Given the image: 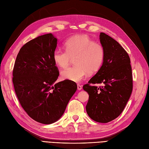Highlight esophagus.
<instances>
[{
  "label": "esophagus",
  "mask_w": 149,
  "mask_h": 149,
  "mask_svg": "<svg viewBox=\"0 0 149 149\" xmlns=\"http://www.w3.org/2000/svg\"><path fill=\"white\" fill-rule=\"evenodd\" d=\"M82 89V87L81 85L80 84H77V89L78 90H81Z\"/></svg>",
  "instance_id": "esophagus-1"
}]
</instances>
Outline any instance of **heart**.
<instances>
[{
  "label": "heart",
  "mask_w": 149,
  "mask_h": 149,
  "mask_svg": "<svg viewBox=\"0 0 149 149\" xmlns=\"http://www.w3.org/2000/svg\"><path fill=\"white\" fill-rule=\"evenodd\" d=\"M65 51L57 49L53 53V59L57 67L65 68L74 58V67L61 72L63 80L79 82L89 72L93 74L100 69L104 60V49L100 43L94 42L86 35H75L65 42Z\"/></svg>",
  "instance_id": "1"
}]
</instances>
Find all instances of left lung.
I'll return each instance as SVG.
<instances>
[{
	"label": "left lung",
	"mask_w": 149,
	"mask_h": 149,
	"mask_svg": "<svg viewBox=\"0 0 149 149\" xmlns=\"http://www.w3.org/2000/svg\"><path fill=\"white\" fill-rule=\"evenodd\" d=\"M104 49V60L100 69L83 89L89 94L86 111L89 116L99 123H108L123 111L133 89L130 59L125 49L104 33L100 35ZM101 83L100 87L91 86Z\"/></svg>",
	"instance_id": "1"
}]
</instances>
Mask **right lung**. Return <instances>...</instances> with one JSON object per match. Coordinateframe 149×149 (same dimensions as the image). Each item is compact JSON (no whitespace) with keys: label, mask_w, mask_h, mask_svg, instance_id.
I'll use <instances>...</instances> for the list:
<instances>
[{"label":"right lung","mask_w":149,"mask_h":149,"mask_svg":"<svg viewBox=\"0 0 149 149\" xmlns=\"http://www.w3.org/2000/svg\"><path fill=\"white\" fill-rule=\"evenodd\" d=\"M56 46L52 33L29 41L20 49L13 69L14 90L22 108L46 125L62 117L77 89L75 82L66 80L55 84L59 75L53 59Z\"/></svg>","instance_id":"obj_1"}]
</instances>
